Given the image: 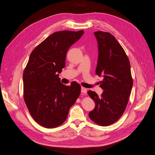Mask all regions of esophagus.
<instances>
[{
    "mask_svg": "<svg viewBox=\"0 0 155 155\" xmlns=\"http://www.w3.org/2000/svg\"><path fill=\"white\" fill-rule=\"evenodd\" d=\"M81 93H82V94H86V93H87V89H86L85 88L81 87Z\"/></svg>",
    "mask_w": 155,
    "mask_h": 155,
    "instance_id": "obj_1",
    "label": "esophagus"
}]
</instances>
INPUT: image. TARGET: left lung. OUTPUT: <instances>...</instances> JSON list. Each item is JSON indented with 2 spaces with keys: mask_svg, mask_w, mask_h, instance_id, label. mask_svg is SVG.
<instances>
[{
  "mask_svg": "<svg viewBox=\"0 0 155 155\" xmlns=\"http://www.w3.org/2000/svg\"><path fill=\"white\" fill-rule=\"evenodd\" d=\"M98 45V59L96 74L104 77L100 87L101 96L94 91L88 94L94 101V109L88 116L94 122L108 126L118 121L127 105L133 85L130 64L122 46L109 32H94Z\"/></svg>",
  "mask_w": 155,
  "mask_h": 155,
  "instance_id": "left-lung-1",
  "label": "left lung"
}]
</instances>
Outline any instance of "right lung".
<instances>
[{"label": "right lung", "mask_w": 155, "mask_h": 155, "mask_svg": "<svg viewBox=\"0 0 155 155\" xmlns=\"http://www.w3.org/2000/svg\"><path fill=\"white\" fill-rule=\"evenodd\" d=\"M83 30L54 32L31 51L23 72L24 100L31 117L41 126L54 128L67 120L70 108L81 93V86L60 81L68 48Z\"/></svg>", "instance_id": "add662e5"}]
</instances>
